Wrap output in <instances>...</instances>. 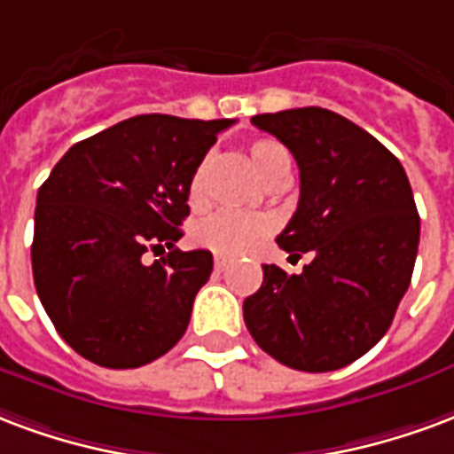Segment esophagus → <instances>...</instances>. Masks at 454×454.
I'll return each mask as SVG.
<instances>
[{
    "label": "esophagus",
    "instance_id": "34e87169",
    "mask_svg": "<svg viewBox=\"0 0 454 454\" xmlns=\"http://www.w3.org/2000/svg\"><path fill=\"white\" fill-rule=\"evenodd\" d=\"M224 268H227V259H223V256H215V270H217V273H223Z\"/></svg>",
    "mask_w": 454,
    "mask_h": 454
}]
</instances>
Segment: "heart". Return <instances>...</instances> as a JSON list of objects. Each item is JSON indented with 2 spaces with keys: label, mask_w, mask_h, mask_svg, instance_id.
Returning <instances> with one entry per match:
<instances>
[{
  "label": "heart",
  "mask_w": 454,
  "mask_h": 454,
  "mask_svg": "<svg viewBox=\"0 0 454 454\" xmlns=\"http://www.w3.org/2000/svg\"><path fill=\"white\" fill-rule=\"evenodd\" d=\"M251 164L261 176L268 178L280 164H290V154L276 140H256L249 147ZM205 176H207V159L198 164L193 176L188 181V200L195 207L205 203ZM270 220L266 215L234 213V210H217L198 220L191 230V237L200 249L215 251L220 256H239L249 251L259 239L270 231Z\"/></svg>",
  "instance_id": "obj_1"
}]
</instances>
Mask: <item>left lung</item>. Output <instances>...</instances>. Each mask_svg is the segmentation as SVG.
<instances>
[{"instance_id":"8db88e82","label":"left lung","mask_w":454,"mask_h":454,"mask_svg":"<svg viewBox=\"0 0 454 454\" xmlns=\"http://www.w3.org/2000/svg\"><path fill=\"white\" fill-rule=\"evenodd\" d=\"M251 122L293 152L300 203L278 247L312 251L302 273L263 266L247 329L278 363L329 372L365 356L411 283L421 220L399 159L348 118L309 106Z\"/></svg>"}]
</instances>
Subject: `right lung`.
<instances>
[{
    "instance_id": "obj_1",
    "label": "right lung",
    "mask_w": 454,
    "mask_h": 454,
    "mask_svg": "<svg viewBox=\"0 0 454 454\" xmlns=\"http://www.w3.org/2000/svg\"><path fill=\"white\" fill-rule=\"evenodd\" d=\"M234 121L135 115L59 159L35 200L31 263L55 329L101 367L147 365L178 343L213 254L181 251L188 181ZM171 248L152 267L147 248Z\"/></svg>"
}]
</instances>
